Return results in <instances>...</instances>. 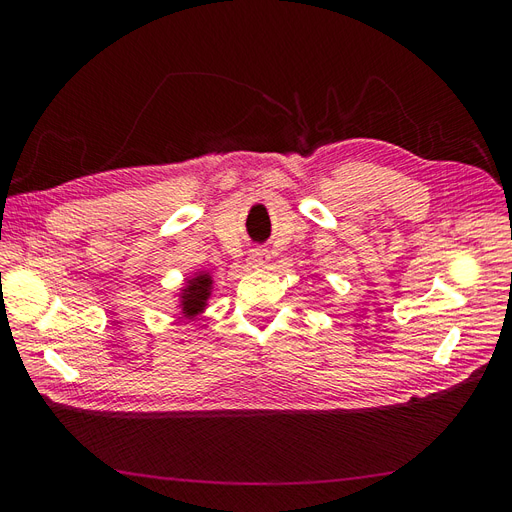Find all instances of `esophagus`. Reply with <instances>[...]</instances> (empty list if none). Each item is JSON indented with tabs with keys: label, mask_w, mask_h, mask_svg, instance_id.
<instances>
[{
	"label": "esophagus",
	"mask_w": 512,
	"mask_h": 512,
	"mask_svg": "<svg viewBox=\"0 0 512 512\" xmlns=\"http://www.w3.org/2000/svg\"><path fill=\"white\" fill-rule=\"evenodd\" d=\"M271 254L267 250H252L250 258H247V265L252 269H265L269 265Z\"/></svg>",
	"instance_id": "34e87169"
}]
</instances>
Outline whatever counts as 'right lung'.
Instances as JSON below:
<instances>
[{"label": "right lung", "instance_id": "right-lung-1", "mask_svg": "<svg viewBox=\"0 0 512 512\" xmlns=\"http://www.w3.org/2000/svg\"><path fill=\"white\" fill-rule=\"evenodd\" d=\"M211 286H213V280H211V275L207 271L194 273L190 280L185 282V286L179 294L181 316L192 320L198 314H203L205 307H207V301L211 297Z\"/></svg>", "mask_w": 512, "mask_h": 512}]
</instances>
